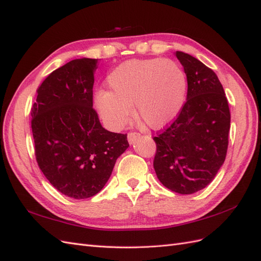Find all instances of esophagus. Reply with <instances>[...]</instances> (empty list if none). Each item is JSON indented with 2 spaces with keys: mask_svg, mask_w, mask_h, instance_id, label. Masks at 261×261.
Returning <instances> with one entry per match:
<instances>
[{
  "mask_svg": "<svg viewBox=\"0 0 261 261\" xmlns=\"http://www.w3.org/2000/svg\"><path fill=\"white\" fill-rule=\"evenodd\" d=\"M140 134L139 133H135V132H133V133H128V135H127V139H128V143L132 145V144H134L135 143V141L137 140V139H139L140 138Z\"/></svg>",
  "mask_w": 261,
  "mask_h": 261,
  "instance_id": "1",
  "label": "esophagus"
}]
</instances>
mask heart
<instances>
[{
    "instance_id": "obj_1",
    "label": "heart",
    "mask_w": 261,
    "mask_h": 261,
    "mask_svg": "<svg viewBox=\"0 0 261 261\" xmlns=\"http://www.w3.org/2000/svg\"><path fill=\"white\" fill-rule=\"evenodd\" d=\"M110 91L100 90L94 107L112 129H120L132 113L150 128H161L180 112L186 99L187 77L176 62L163 59L121 63L107 80Z\"/></svg>"
}]
</instances>
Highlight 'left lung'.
I'll return each mask as SVG.
<instances>
[{
    "label": "left lung",
    "instance_id": "left-lung-1",
    "mask_svg": "<svg viewBox=\"0 0 261 261\" xmlns=\"http://www.w3.org/2000/svg\"><path fill=\"white\" fill-rule=\"evenodd\" d=\"M187 77V98L176 120L153 140L155 174L172 192L189 195L209 185L224 163L231 114L216 73L176 51Z\"/></svg>",
    "mask_w": 261,
    "mask_h": 261
}]
</instances>
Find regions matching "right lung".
Here are the masks:
<instances>
[{"instance_id": "add662e5", "label": "right lung", "mask_w": 261, "mask_h": 261, "mask_svg": "<svg viewBox=\"0 0 261 261\" xmlns=\"http://www.w3.org/2000/svg\"><path fill=\"white\" fill-rule=\"evenodd\" d=\"M97 59L73 60L45 78L33 107L31 128L39 168L70 198L98 194L117 158L129 147L127 135L102 127L92 108Z\"/></svg>"}]
</instances>
